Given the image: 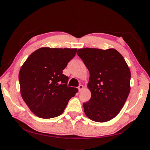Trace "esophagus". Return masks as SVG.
Here are the masks:
<instances>
[{
  "label": "esophagus",
  "mask_w": 150,
  "mask_h": 150,
  "mask_svg": "<svg viewBox=\"0 0 150 150\" xmlns=\"http://www.w3.org/2000/svg\"><path fill=\"white\" fill-rule=\"evenodd\" d=\"M83 88V86L82 85H80L78 87V89H79V92H81V90H82Z\"/></svg>",
  "instance_id": "1"
}]
</instances>
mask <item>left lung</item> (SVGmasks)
<instances>
[{
	"mask_svg": "<svg viewBox=\"0 0 150 150\" xmlns=\"http://www.w3.org/2000/svg\"><path fill=\"white\" fill-rule=\"evenodd\" d=\"M77 54L90 73L91 97L83 105L86 116L98 122L110 120L122 108L130 93L128 65L115 49L87 47L78 50Z\"/></svg>",
	"mask_w": 150,
	"mask_h": 150,
	"instance_id": "8db88e82",
	"label": "left lung"
}]
</instances>
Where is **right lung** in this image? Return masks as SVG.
<instances>
[{"mask_svg":"<svg viewBox=\"0 0 150 150\" xmlns=\"http://www.w3.org/2000/svg\"><path fill=\"white\" fill-rule=\"evenodd\" d=\"M77 49L42 47L28 57L19 72L22 97L33 113L42 118L62 115L78 89L68 87L63 70Z\"/></svg>","mask_w":150,"mask_h":150,"instance_id":"right-lung-1","label":"right lung"}]
</instances>
